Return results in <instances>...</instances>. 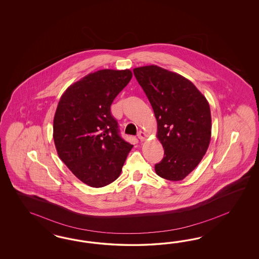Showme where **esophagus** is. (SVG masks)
<instances>
[{"label":"esophagus","mask_w":259,"mask_h":259,"mask_svg":"<svg viewBox=\"0 0 259 259\" xmlns=\"http://www.w3.org/2000/svg\"><path fill=\"white\" fill-rule=\"evenodd\" d=\"M138 138L140 139V141H145V140L147 139V135L144 133L143 131H140L139 134H138Z\"/></svg>","instance_id":"esophagus-1"}]
</instances>
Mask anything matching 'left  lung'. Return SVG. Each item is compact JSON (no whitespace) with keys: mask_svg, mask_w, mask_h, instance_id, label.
<instances>
[{"mask_svg":"<svg viewBox=\"0 0 259 259\" xmlns=\"http://www.w3.org/2000/svg\"><path fill=\"white\" fill-rule=\"evenodd\" d=\"M157 118V138L164 157L157 176L182 181L201 161L212 132L210 105L192 81L157 65L134 69Z\"/></svg>","mask_w":259,"mask_h":259,"instance_id":"8db88e82","label":"left lung"}]
</instances>
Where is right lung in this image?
I'll list each match as a JSON object with an SVG mask.
<instances>
[{
  "label": "right lung",
  "mask_w": 259,
  "mask_h": 259,
  "mask_svg": "<svg viewBox=\"0 0 259 259\" xmlns=\"http://www.w3.org/2000/svg\"><path fill=\"white\" fill-rule=\"evenodd\" d=\"M132 76L129 69L90 73L68 87L58 104L53 122L58 155L88 186L116 181L133 147L120 137L110 110Z\"/></svg>",
  "instance_id": "obj_1"
}]
</instances>
